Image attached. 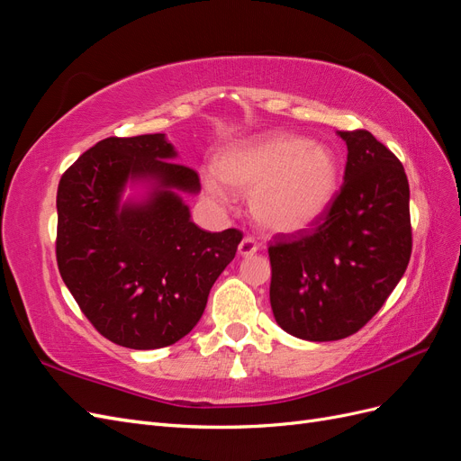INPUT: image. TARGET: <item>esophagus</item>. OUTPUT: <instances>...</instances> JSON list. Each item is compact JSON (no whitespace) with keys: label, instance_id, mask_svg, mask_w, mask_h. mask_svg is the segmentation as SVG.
<instances>
[{"label":"esophagus","instance_id":"1","mask_svg":"<svg viewBox=\"0 0 461 461\" xmlns=\"http://www.w3.org/2000/svg\"><path fill=\"white\" fill-rule=\"evenodd\" d=\"M259 249V244L252 239V236H246V239H242V242L239 244V254L248 258V256H254Z\"/></svg>","mask_w":461,"mask_h":461}]
</instances>
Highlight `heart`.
Here are the masks:
<instances>
[{
	"mask_svg": "<svg viewBox=\"0 0 461 461\" xmlns=\"http://www.w3.org/2000/svg\"><path fill=\"white\" fill-rule=\"evenodd\" d=\"M215 173L203 178L207 194L225 196V184L236 194H249L258 225L276 234L310 229L327 213L339 192V161L310 138L271 132L222 149Z\"/></svg>",
	"mask_w": 461,
	"mask_h": 461,
	"instance_id": "obj_1",
	"label": "heart"
}]
</instances>
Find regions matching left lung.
I'll return each mask as SVG.
<instances>
[{
  "label": "left lung",
  "instance_id": "8db88e82",
  "mask_svg": "<svg viewBox=\"0 0 461 461\" xmlns=\"http://www.w3.org/2000/svg\"><path fill=\"white\" fill-rule=\"evenodd\" d=\"M344 185L310 232L269 246L271 310L296 339L350 337L383 308L411 256L410 185L400 159L367 131H342Z\"/></svg>",
  "mask_w": 461,
  "mask_h": 461
}]
</instances>
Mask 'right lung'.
<instances>
[{
  "label": "right lung",
  "instance_id": "1",
  "mask_svg": "<svg viewBox=\"0 0 461 461\" xmlns=\"http://www.w3.org/2000/svg\"><path fill=\"white\" fill-rule=\"evenodd\" d=\"M175 158L165 134L111 136L58 188L63 283L97 332L132 350L186 337L242 240L240 230L207 232L190 219L180 194H198L200 176ZM129 182L146 184L147 198L121 203Z\"/></svg>",
  "mask_w": 461,
  "mask_h": 461
}]
</instances>
